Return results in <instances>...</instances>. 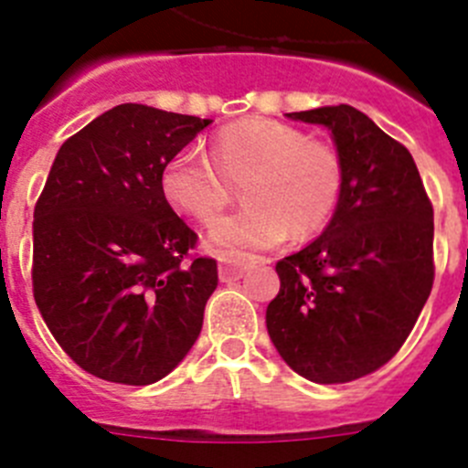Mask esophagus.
Segmentation results:
<instances>
[{
  "label": "esophagus",
  "mask_w": 468,
  "mask_h": 468,
  "mask_svg": "<svg viewBox=\"0 0 468 468\" xmlns=\"http://www.w3.org/2000/svg\"><path fill=\"white\" fill-rule=\"evenodd\" d=\"M255 264L253 258H246V255H222L220 267H218V274H220L222 283H229V281H237L246 274L250 267Z\"/></svg>",
  "instance_id": "1"
}]
</instances>
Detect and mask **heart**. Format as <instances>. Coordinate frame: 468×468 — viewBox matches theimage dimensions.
Returning a JSON list of instances; mask_svg holds the SVG:
<instances>
[{
    "mask_svg": "<svg viewBox=\"0 0 468 468\" xmlns=\"http://www.w3.org/2000/svg\"><path fill=\"white\" fill-rule=\"evenodd\" d=\"M243 185L246 208L208 229V248L234 255L271 248L288 234L316 237L337 213L345 164L333 144L312 140L292 123L246 117L222 126L210 143V161L194 150L177 152L161 171L168 204L198 222H213Z\"/></svg>",
    "mask_w": 468,
    "mask_h": 468,
    "instance_id": "heart-1",
    "label": "heart"
}]
</instances>
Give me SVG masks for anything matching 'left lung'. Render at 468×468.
Wrapping results in <instances>:
<instances>
[{"mask_svg": "<svg viewBox=\"0 0 468 468\" xmlns=\"http://www.w3.org/2000/svg\"><path fill=\"white\" fill-rule=\"evenodd\" d=\"M288 117L333 133L345 189L324 234L276 262L267 330L297 375L345 384L391 361L415 328L433 285V208L410 152L356 107Z\"/></svg>", "mask_w": 468, "mask_h": 468, "instance_id": "obj_1", "label": "left lung"}]
</instances>
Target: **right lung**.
<instances>
[{"label":"right lung","instance_id":"obj_1","mask_svg":"<svg viewBox=\"0 0 468 468\" xmlns=\"http://www.w3.org/2000/svg\"><path fill=\"white\" fill-rule=\"evenodd\" d=\"M210 119L126 102L58 150L32 222L41 318L86 373L144 387L187 356L218 288L164 194L166 161Z\"/></svg>","mask_w":468,"mask_h":468}]
</instances>
